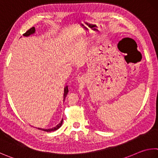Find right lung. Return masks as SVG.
<instances>
[{
	"mask_svg": "<svg viewBox=\"0 0 158 158\" xmlns=\"http://www.w3.org/2000/svg\"><path fill=\"white\" fill-rule=\"evenodd\" d=\"M34 32H35V28H34V27H31L30 30H28L26 31V32L23 34V35L24 36H29L31 35V34H33ZM68 93V85H66V86H65V87L64 88V100H65V97H66V95H67ZM62 123H63V119L61 120V122H60L59 124H57V125L56 126V127H54L52 128H49V129H44V128H38L40 129V130H42V131H46V132L54 131L57 130V129H59L60 127H61Z\"/></svg>",
	"mask_w": 158,
	"mask_h": 158,
	"instance_id": "right-lung-1",
	"label": "right lung"
}]
</instances>
